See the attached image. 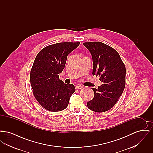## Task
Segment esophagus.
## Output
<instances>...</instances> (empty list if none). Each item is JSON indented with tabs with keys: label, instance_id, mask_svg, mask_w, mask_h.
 <instances>
[{
	"label": "esophagus",
	"instance_id": "obj_1",
	"mask_svg": "<svg viewBox=\"0 0 153 153\" xmlns=\"http://www.w3.org/2000/svg\"><path fill=\"white\" fill-rule=\"evenodd\" d=\"M82 88V87L81 85H77V86L76 87V89H81Z\"/></svg>",
	"mask_w": 153,
	"mask_h": 153
}]
</instances>
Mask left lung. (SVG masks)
Instances as JSON below:
<instances>
[{
  "label": "left lung",
  "instance_id": "8db88e82",
  "mask_svg": "<svg viewBox=\"0 0 153 153\" xmlns=\"http://www.w3.org/2000/svg\"><path fill=\"white\" fill-rule=\"evenodd\" d=\"M93 60L92 74L99 76L102 85L92 88L94 99L87 102L88 108L104 112L112 108L122 94L126 85V67L119 53L101 42H84Z\"/></svg>",
  "mask_w": 153,
  "mask_h": 153
}]
</instances>
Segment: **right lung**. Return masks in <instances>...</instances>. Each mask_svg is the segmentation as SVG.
<instances>
[{"label": "right lung", "instance_id": "obj_1", "mask_svg": "<svg viewBox=\"0 0 153 153\" xmlns=\"http://www.w3.org/2000/svg\"><path fill=\"white\" fill-rule=\"evenodd\" d=\"M80 42H61L49 45L38 53L30 71L33 93L45 109L57 112L67 107L75 92L74 85L66 84L58 74L65 68L68 55Z\"/></svg>", "mask_w": 153, "mask_h": 153}]
</instances>
